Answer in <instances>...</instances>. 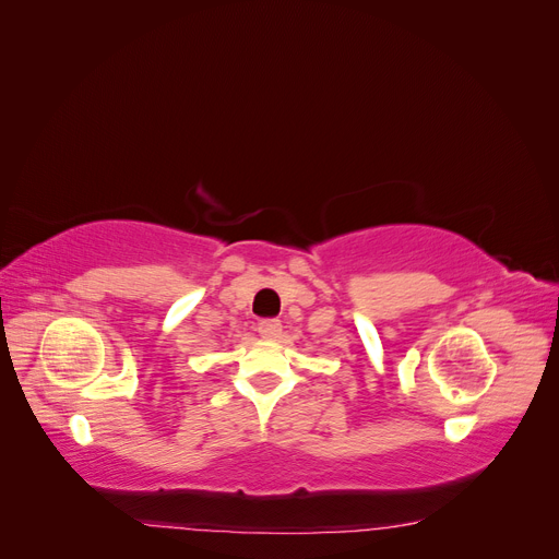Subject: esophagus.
<instances>
[{
	"label": "esophagus",
	"mask_w": 559,
	"mask_h": 559,
	"mask_svg": "<svg viewBox=\"0 0 559 559\" xmlns=\"http://www.w3.org/2000/svg\"><path fill=\"white\" fill-rule=\"evenodd\" d=\"M259 333L263 337H277L282 333V324L280 319H261L259 321Z\"/></svg>",
	"instance_id": "obj_1"
}]
</instances>
